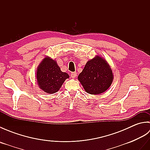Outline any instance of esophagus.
I'll return each mask as SVG.
<instances>
[{"instance_id":"obj_1","label":"esophagus","mask_w":150,"mask_h":150,"mask_svg":"<svg viewBox=\"0 0 150 150\" xmlns=\"http://www.w3.org/2000/svg\"><path fill=\"white\" fill-rule=\"evenodd\" d=\"M70 76H71L72 78H75L76 77H77V73H76V72H71V74H70Z\"/></svg>"}]
</instances>
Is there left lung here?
Masks as SVG:
<instances>
[{
    "label": "left lung",
    "mask_w": 150,
    "mask_h": 150,
    "mask_svg": "<svg viewBox=\"0 0 150 150\" xmlns=\"http://www.w3.org/2000/svg\"><path fill=\"white\" fill-rule=\"evenodd\" d=\"M78 80L88 93H103L112 83V69L106 60L97 55L86 64L84 68L78 76Z\"/></svg>",
    "instance_id": "1"
}]
</instances>
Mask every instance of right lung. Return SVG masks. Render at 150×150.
<instances>
[{"label": "right lung", "instance_id": "1", "mask_svg": "<svg viewBox=\"0 0 150 150\" xmlns=\"http://www.w3.org/2000/svg\"><path fill=\"white\" fill-rule=\"evenodd\" d=\"M69 75L60 70L57 61L49 57L44 58L38 66L37 80L39 88L47 93L52 94L59 90Z\"/></svg>", "mask_w": 150, "mask_h": 150}]
</instances>
